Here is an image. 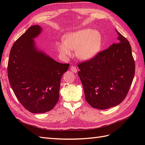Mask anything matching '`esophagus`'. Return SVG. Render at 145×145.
<instances>
[{"mask_svg": "<svg viewBox=\"0 0 145 145\" xmlns=\"http://www.w3.org/2000/svg\"><path fill=\"white\" fill-rule=\"evenodd\" d=\"M70 70H71L72 73H76L77 72V69L76 67H75V66H73V65L70 67Z\"/></svg>", "mask_w": 145, "mask_h": 145, "instance_id": "esophagus-1", "label": "esophagus"}]
</instances>
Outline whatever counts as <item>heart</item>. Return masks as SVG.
Listing matches in <instances>:
<instances>
[{
    "label": "heart",
    "instance_id": "b5f03b06",
    "mask_svg": "<svg viewBox=\"0 0 145 145\" xmlns=\"http://www.w3.org/2000/svg\"><path fill=\"white\" fill-rule=\"evenodd\" d=\"M103 45L102 33L97 30L86 28L66 34L63 42L59 43L57 48L63 57L71 56L72 51L76 50V55L78 59L89 60L100 53Z\"/></svg>",
    "mask_w": 145,
    "mask_h": 145
}]
</instances>
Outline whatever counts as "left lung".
<instances>
[{
	"mask_svg": "<svg viewBox=\"0 0 145 145\" xmlns=\"http://www.w3.org/2000/svg\"><path fill=\"white\" fill-rule=\"evenodd\" d=\"M116 31L118 43H114L93 59L78 65L86 101L100 110L119 105L134 77L135 62L129 42Z\"/></svg>",
	"mask_w": 145,
	"mask_h": 145,
	"instance_id": "left-lung-1",
	"label": "left lung"
}]
</instances>
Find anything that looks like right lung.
Masks as SVG:
<instances>
[{
  "label": "right lung",
  "mask_w": 145,
  "mask_h": 145,
  "mask_svg": "<svg viewBox=\"0 0 145 145\" xmlns=\"http://www.w3.org/2000/svg\"><path fill=\"white\" fill-rule=\"evenodd\" d=\"M38 25L29 27L13 44L8 63L10 84L22 106L32 113L54 108L59 99L60 81L69 64L54 60L37 46Z\"/></svg>",
  "instance_id": "add662e5"
}]
</instances>
